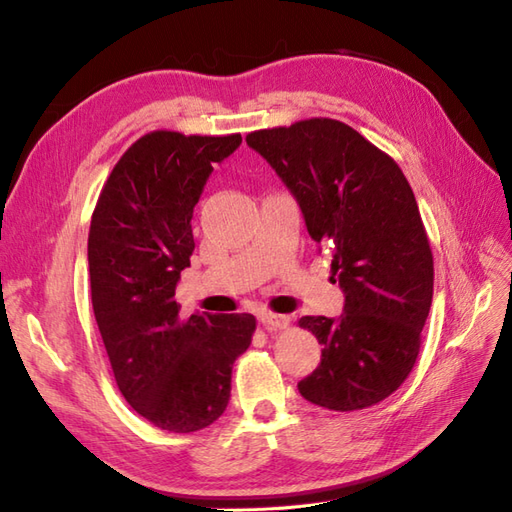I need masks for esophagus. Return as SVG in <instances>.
<instances>
[{"mask_svg": "<svg viewBox=\"0 0 512 512\" xmlns=\"http://www.w3.org/2000/svg\"><path fill=\"white\" fill-rule=\"evenodd\" d=\"M259 323L266 329H288L290 327V316L275 314V312H261Z\"/></svg>", "mask_w": 512, "mask_h": 512, "instance_id": "1", "label": "esophagus"}]
</instances>
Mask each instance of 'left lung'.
<instances>
[{"label":"left lung","instance_id":"8db88e82","mask_svg":"<svg viewBox=\"0 0 512 512\" xmlns=\"http://www.w3.org/2000/svg\"><path fill=\"white\" fill-rule=\"evenodd\" d=\"M246 144L299 200L344 290L338 320H299L323 344L299 392L327 410L371 408L412 373L432 305L434 257L408 178L390 154L331 117L253 130Z\"/></svg>","mask_w":512,"mask_h":512}]
</instances>
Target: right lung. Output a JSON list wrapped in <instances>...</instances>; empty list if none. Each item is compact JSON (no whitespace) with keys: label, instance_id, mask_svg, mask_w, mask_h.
Here are the masks:
<instances>
[{"label":"right lung","instance_id":"right-lung-1","mask_svg":"<svg viewBox=\"0 0 512 512\" xmlns=\"http://www.w3.org/2000/svg\"><path fill=\"white\" fill-rule=\"evenodd\" d=\"M242 135L152 130L115 163L95 202L89 277L117 388L159 430L198 432L227 410L251 314L181 318L176 281L194 253L192 216L213 165Z\"/></svg>","mask_w":512,"mask_h":512}]
</instances>
